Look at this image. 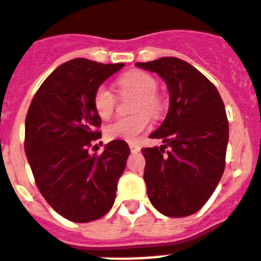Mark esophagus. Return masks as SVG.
Instances as JSON below:
<instances>
[{
    "label": "esophagus",
    "mask_w": 261,
    "mask_h": 261,
    "mask_svg": "<svg viewBox=\"0 0 261 261\" xmlns=\"http://www.w3.org/2000/svg\"><path fill=\"white\" fill-rule=\"evenodd\" d=\"M128 146H130V150L133 153H138L139 150H141V146H139L138 144H134V142H133V144H130L128 145Z\"/></svg>",
    "instance_id": "esophagus-1"
}]
</instances>
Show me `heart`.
<instances>
[{
    "label": "heart",
    "instance_id": "obj_1",
    "mask_svg": "<svg viewBox=\"0 0 261 261\" xmlns=\"http://www.w3.org/2000/svg\"><path fill=\"white\" fill-rule=\"evenodd\" d=\"M117 86L122 93L138 95L134 104V111L139 113L133 116L117 117L116 120H113L105 127V135L108 139L134 141L150 124V117L148 113L141 111H146L150 115H159L162 111V99L156 94L159 83L156 77L150 73L135 69L119 77ZM93 105L99 117L108 119L116 107V97L108 86L101 85L95 89Z\"/></svg>",
    "mask_w": 261,
    "mask_h": 261
}]
</instances>
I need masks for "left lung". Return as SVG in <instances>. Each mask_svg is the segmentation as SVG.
<instances>
[{
  "label": "left lung",
  "instance_id": "8db88e82",
  "mask_svg": "<svg viewBox=\"0 0 261 261\" xmlns=\"http://www.w3.org/2000/svg\"><path fill=\"white\" fill-rule=\"evenodd\" d=\"M163 77L170 93L164 122L144 148V179L152 205L170 218L196 214L212 196L226 166L228 120L218 89L193 65L176 59L135 63Z\"/></svg>",
  "mask_w": 261,
  "mask_h": 261
}]
</instances>
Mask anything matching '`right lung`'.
Masks as SVG:
<instances>
[{"instance_id": "right-lung-1", "label": "right lung", "mask_w": 261, "mask_h": 261, "mask_svg": "<svg viewBox=\"0 0 261 261\" xmlns=\"http://www.w3.org/2000/svg\"><path fill=\"white\" fill-rule=\"evenodd\" d=\"M123 67L69 60L45 79L25 116L24 152L38 190L75 223L97 220L112 208L130 156L122 139L105 145L101 154L89 153L91 142L101 138L94 91Z\"/></svg>"}]
</instances>
